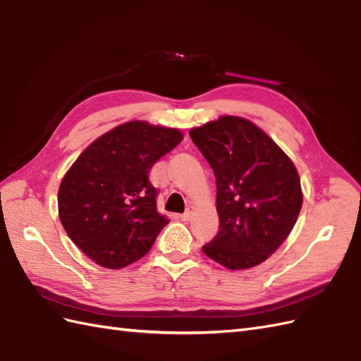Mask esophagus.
<instances>
[{
  "label": "esophagus",
  "instance_id": "1",
  "mask_svg": "<svg viewBox=\"0 0 361 361\" xmlns=\"http://www.w3.org/2000/svg\"><path fill=\"white\" fill-rule=\"evenodd\" d=\"M192 215H194V207L189 206V207L186 209V212L180 215V219H181L183 221H189V220L192 219Z\"/></svg>",
  "mask_w": 361,
  "mask_h": 361
}]
</instances>
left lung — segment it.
Listing matches in <instances>:
<instances>
[{
	"label": "left lung",
	"mask_w": 361,
	"mask_h": 361,
	"mask_svg": "<svg viewBox=\"0 0 361 361\" xmlns=\"http://www.w3.org/2000/svg\"><path fill=\"white\" fill-rule=\"evenodd\" d=\"M189 135L216 181L220 229L201 249L231 271L263 263L288 238L303 204L294 163L240 116H220Z\"/></svg>",
	"instance_id": "obj_1"
}]
</instances>
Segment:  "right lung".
<instances>
[{
	"label": "right lung",
	"instance_id": "add662e5",
	"mask_svg": "<svg viewBox=\"0 0 361 361\" xmlns=\"http://www.w3.org/2000/svg\"><path fill=\"white\" fill-rule=\"evenodd\" d=\"M183 140L178 129L130 121L97 138L60 184L64 231L90 259L109 269L145 257L169 223L157 211L149 172Z\"/></svg>",
	"mask_w": 361,
	"mask_h": 361
}]
</instances>
